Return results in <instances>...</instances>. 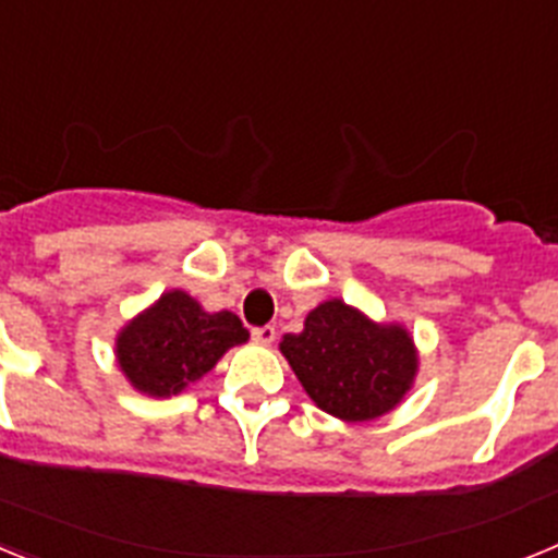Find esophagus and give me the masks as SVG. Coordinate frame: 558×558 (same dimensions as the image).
I'll return each mask as SVG.
<instances>
[{"label":"esophagus","mask_w":558,"mask_h":558,"mask_svg":"<svg viewBox=\"0 0 558 558\" xmlns=\"http://www.w3.org/2000/svg\"><path fill=\"white\" fill-rule=\"evenodd\" d=\"M251 338H254L256 343H265V347H268V343H274L276 340V327H270V324H265V327H254L251 329Z\"/></svg>","instance_id":"esophagus-1"}]
</instances>
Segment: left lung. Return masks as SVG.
I'll return each instance as SVG.
<instances>
[{
    "instance_id": "left-lung-1",
    "label": "left lung",
    "mask_w": 558,
    "mask_h": 558,
    "mask_svg": "<svg viewBox=\"0 0 558 558\" xmlns=\"http://www.w3.org/2000/svg\"><path fill=\"white\" fill-rule=\"evenodd\" d=\"M282 354L315 405L347 422H368L397 408L416 374L405 329L372 324L338 299L318 304L304 332L284 335Z\"/></svg>"
}]
</instances>
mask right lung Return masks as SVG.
Here are the masks:
<instances>
[{
    "label": "right lung",
    "instance_id": "add662e5",
    "mask_svg": "<svg viewBox=\"0 0 558 558\" xmlns=\"http://www.w3.org/2000/svg\"><path fill=\"white\" fill-rule=\"evenodd\" d=\"M248 329L234 313H204L181 290L165 293L117 338V360L133 388L170 397L215 368L223 352L245 343Z\"/></svg>",
    "mask_w": 558,
    "mask_h": 558
}]
</instances>
